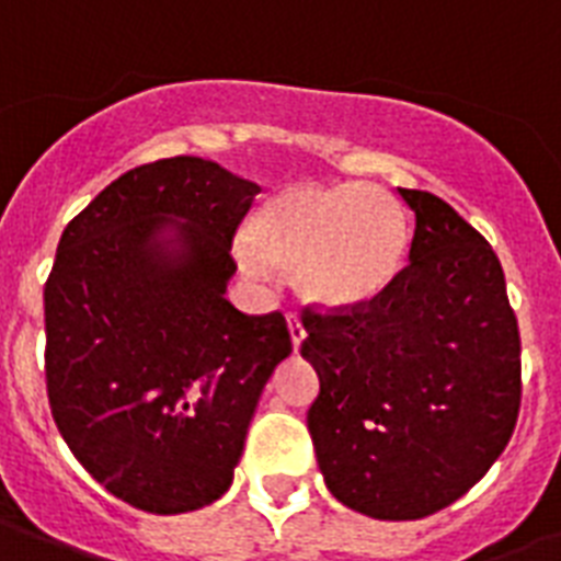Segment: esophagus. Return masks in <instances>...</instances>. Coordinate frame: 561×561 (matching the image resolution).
I'll return each mask as SVG.
<instances>
[{
	"label": "esophagus",
	"instance_id": "1",
	"mask_svg": "<svg viewBox=\"0 0 561 561\" xmlns=\"http://www.w3.org/2000/svg\"><path fill=\"white\" fill-rule=\"evenodd\" d=\"M288 332L290 343H294V352H297L302 346V341H306V325H302V320L297 314H288Z\"/></svg>",
	"mask_w": 561,
	"mask_h": 561
}]
</instances>
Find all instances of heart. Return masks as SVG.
Masks as SVG:
<instances>
[{
  "mask_svg": "<svg viewBox=\"0 0 561 561\" xmlns=\"http://www.w3.org/2000/svg\"><path fill=\"white\" fill-rule=\"evenodd\" d=\"M247 244L264 262L297 271L299 294L323 308H360L399 279L410 229L401 203L378 186L297 183L262 203ZM247 264H255L244 253Z\"/></svg>",
  "mask_w": 561,
  "mask_h": 561,
  "instance_id": "obj_1",
  "label": "heart"
}]
</instances>
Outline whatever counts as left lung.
<instances>
[{
  "instance_id": "1",
  "label": "left lung",
  "mask_w": 561,
  "mask_h": 561,
  "mask_svg": "<svg viewBox=\"0 0 561 561\" xmlns=\"http://www.w3.org/2000/svg\"><path fill=\"white\" fill-rule=\"evenodd\" d=\"M399 194L416 229L392 288L352 311L302 314L325 486L378 522H416L466 495L522 404V337L495 250L436 194Z\"/></svg>"
}]
</instances>
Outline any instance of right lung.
Listing matches in <instances>:
<instances>
[{
    "label": "right lung",
    "mask_w": 561,
    "mask_h": 561,
    "mask_svg": "<svg viewBox=\"0 0 561 561\" xmlns=\"http://www.w3.org/2000/svg\"><path fill=\"white\" fill-rule=\"evenodd\" d=\"M262 186L171 157L113 180L69 220L46 290L51 416L83 469L125 504L192 513L232 483L273 369L279 311L227 299L229 255Z\"/></svg>",
    "instance_id": "add662e5"
}]
</instances>
